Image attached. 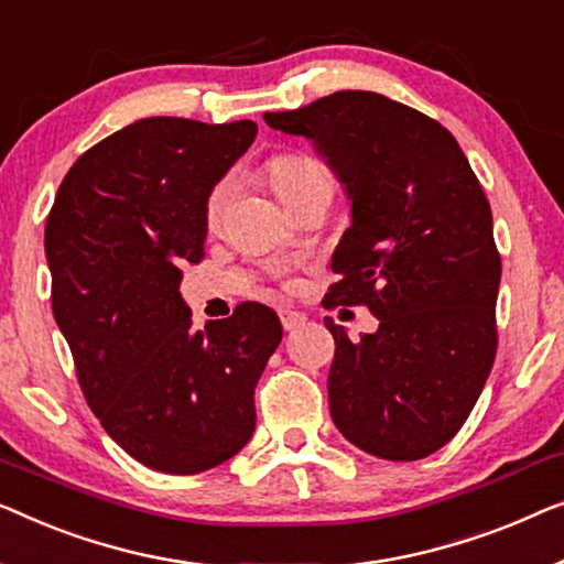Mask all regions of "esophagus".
<instances>
[{
	"mask_svg": "<svg viewBox=\"0 0 564 564\" xmlns=\"http://www.w3.org/2000/svg\"><path fill=\"white\" fill-rule=\"evenodd\" d=\"M304 322H306V314L291 312V308H283V312H281V324H283L285 332H293V329L304 327Z\"/></svg>",
	"mask_w": 564,
	"mask_h": 564,
	"instance_id": "34e87169",
	"label": "esophagus"
}]
</instances>
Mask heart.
<instances>
[{
	"instance_id": "1",
	"label": "heart",
	"mask_w": 564,
	"mask_h": 564,
	"mask_svg": "<svg viewBox=\"0 0 564 564\" xmlns=\"http://www.w3.org/2000/svg\"><path fill=\"white\" fill-rule=\"evenodd\" d=\"M271 181L275 194L281 196V202H291L293 196L306 192V188L314 186H327V173L312 158H281L271 165ZM229 199V181H221V184L209 194V202H206V221L209 225H217L221 217V209Z\"/></svg>"
}]
</instances>
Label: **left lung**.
<instances>
[{
	"mask_svg": "<svg viewBox=\"0 0 564 564\" xmlns=\"http://www.w3.org/2000/svg\"><path fill=\"white\" fill-rule=\"evenodd\" d=\"M263 120L312 142L350 202L324 306L362 304L380 322L355 343L324 322L337 345L332 422L380 459L432 455L470 416L496 358L501 256L463 148L376 91H337Z\"/></svg>",
	"mask_w": 564,
	"mask_h": 564,
	"instance_id": "obj_1",
	"label": "left lung"
}]
</instances>
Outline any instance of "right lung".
Listing matches in <instances>:
<instances>
[{
  "label": "right lung",
  "mask_w": 564,
  "mask_h": 564,
  "mask_svg": "<svg viewBox=\"0 0 564 564\" xmlns=\"http://www.w3.org/2000/svg\"><path fill=\"white\" fill-rule=\"evenodd\" d=\"M258 124L148 117L70 165L45 225L53 316L89 406L127 455L194 475L256 432V386L283 329L242 304L192 329L184 268L204 258L206 202Z\"/></svg>",
  "instance_id": "1"
}]
</instances>
